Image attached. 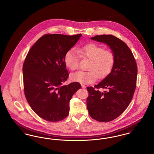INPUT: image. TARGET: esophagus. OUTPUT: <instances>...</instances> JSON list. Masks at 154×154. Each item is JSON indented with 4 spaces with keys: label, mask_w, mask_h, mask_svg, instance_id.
Here are the masks:
<instances>
[{
    "label": "esophagus",
    "mask_w": 154,
    "mask_h": 154,
    "mask_svg": "<svg viewBox=\"0 0 154 154\" xmlns=\"http://www.w3.org/2000/svg\"><path fill=\"white\" fill-rule=\"evenodd\" d=\"M81 87L83 88V89H85L86 88V87H85V85L84 84H81Z\"/></svg>",
    "instance_id": "1"
}]
</instances>
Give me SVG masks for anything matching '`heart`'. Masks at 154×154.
I'll return each mask as SVG.
<instances>
[{
	"label": "heart",
	"instance_id": "1",
	"mask_svg": "<svg viewBox=\"0 0 154 154\" xmlns=\"http://www.w3.org/2000/svg\"><path fill=\"white\" fill-rule=\"evenodd\" d=\"M88 58V71H79L70 75L71 80L81 84H91L95 81L97 76L103 78L110 73L115 63V55L110 50H105L102 46L95 43H89L78 47L69 49L64 57L66 67L71 71L79 67V59Z\"/></svg>",
	"mask_w": 154,
	"mask_h": 154
}]
</instances>
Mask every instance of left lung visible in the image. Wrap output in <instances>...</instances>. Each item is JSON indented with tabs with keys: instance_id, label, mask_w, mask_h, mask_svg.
<instances>
[{
	"instance_id": "left-lung-1",
	"label": "left lung",
	"mask_w": 154,
	"mask_h": 154,
	"mask_svg": "<svg viewBox=\"0 0 154 154\" xmlns=\"http://www.w3.org/2000/svg\"><path fill=\"white\" fill-rule=\"evenodd\" d=\"M91 39L107 45L115 55L110 73L94 88H87V106L90 116L107 122L119 117L131 102L136 87L137 64L130 48L117 37L103 35ZM103 88L106 91L102 92Z\"/></svg>"
}]
</instances>
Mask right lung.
Segmentation results:
<instances>
[{"label":"right lung","mask_w":154,"mask_h":154,"mask_svg":"<svg viewBox=\"0 0 154 154\" xmlns=\"http://www.w3.org/2000/svg\"><path fill=\"white\" fill-rule=\"evenodd\" d=\"M81 35H45L26 55L22 68L25 95L32 109L45 121L55 122L65 119L70 100L81 87L78 82L62 85L69 76L65 55Z\"/></svg>","instance_id":"1"}]
</instances>
